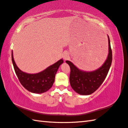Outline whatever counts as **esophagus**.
<instances>
[{
	"label": "esophagus",
	"instance_id": "1",
	"mask_svg": "<svg viewBox=\"0 0 128 128\" xmlns=\"http://www.w3.org/2000/svg\"><path fill=\"white\" fill-rule=\"evenodd\" d=\"M62 57H63V59L64 60H68L69 58V54L67 53V52H66L64 53L63 54V56H62Z\"/></svg>",
	"mask_w": 128,
	"mask_h": 128
}]
</instances>
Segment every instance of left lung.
Listing matches in <instances>:
<instances>
[{
	"mask_svg": "<svg viewBox=\"0 0 128 128\" xmlns=\"http://www.w3.org/2000/svg\"><path fill=\"white\" fill-rule=\"evenodd\" d=\"M108 40V57L102 66L96 70L86 72L80 70L72 62L66 60L70 68V81L72 88L78 94L88 95L95 92L103 83L110 70L112 60V50L110 44V38Z\"/></svg>",
	"mask_w": 128,
	"mask_h": 128,
	"instance_id": "obj_1",
	"label": "left lung"
}]
</instances>
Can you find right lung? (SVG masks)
I'll use <instances>...</instances> for the list:
<instances>
[{
  "label": "right lung",
  "instance_id": "1",
  "mask_svg": "<svg viewBox=\"0 0 128 128\" xmlns=\"http://www.w3.org/2000/svg\"><path fill=\"white\" fill-rule=\"evenodd\" d=\"M12 61L14 71L21 85L29 92L36 94L46 92L52 86L58 69L64 62L63 60L60 59L42 72L29 74L22 72L18 68L15 63L12 52Z\"/></svg>",
  "mask_w": 128,
  "mask_h": 128
}]
</instances>
